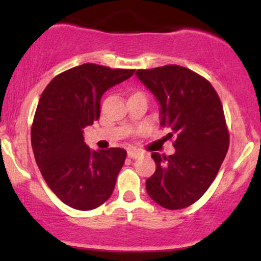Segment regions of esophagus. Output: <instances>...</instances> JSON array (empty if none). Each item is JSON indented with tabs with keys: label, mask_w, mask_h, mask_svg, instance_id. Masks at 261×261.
<instances>
[{
	"label": "esophagus",
	"mask_w": 261,
	"mask_h": 261,
	"mask_svg": "<svg viewBox=\"0 0 261 261\" xmlns=\"http://www.w3.org/2000/svg\"><path fill=\"white\" fill-rule=\"evenodd\" d=\"M127 155L130 158H133V160H136V158H139V157H141V155H142V152L137 151V149H128Z\"/></svg>",
	"instance_id": "esophagus-1"
}]
</instances>
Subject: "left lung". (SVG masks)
<instances>
[{
    "mask_svg": "<svg viewBox=\"0 0 261 261\" xmlns=\"http://www.w3.org/2000/svg\"><path fill=\"white\" fill-rule=\"evenodd\" d=\"M136 77L160 104L161 126L174 135V154L152 153L149 197L168 210L188 207L216 178L229 146L223 108L207 80L178 65L137 70Z\"/></svg>",
    "mask_w": 261,
    "mask_h": 261,
    "instance_id": "left-lung-1",
    "label": "left lung"
}]
</instances>
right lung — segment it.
I'll list each match as a JSON object with an SVG mask.
<instances>
[{"mask_svg":"<svg viewBox=\"0 0 261 261\" xmlns=\"http://www.w3.org/2000/svg\"><path fill=\"white\" fill-rule=\"evenodd\" d=\"M135 70L83 64L56 76L41 94L32 126V147L47 187L70 207L88 211L109 199L126 151H92L83 128L100 116V99Z\"/></svg>","mask_w":261,"mask_h":261,"instance_id":"1","label":"right lung"}]
</instances>
